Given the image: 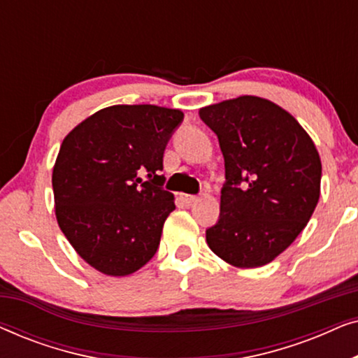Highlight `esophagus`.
<instances>
[{
	"label": "esophagus",
	"mask_w": 358,
	"mask_h": 358,
	"mask_svg": "<svg viewBox=\"0 0 358 358\" xmlns=\"http://www.w3.org/2000/svg\"><path fill=\"white\" fill-rule=\"evenodd\" d=\"M180 199H182V202L184 203H194L195 202V200H197L199 197H197V195H189V194H182V195H180Z\"/></svg>",
	"instance_id": "obj_1"
}]
</instances>
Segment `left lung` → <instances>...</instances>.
I'll list each match as a JSON object with an SVG mask.
<instances>
[{
  "label": "left lung",
  "instance_id": "8db88e82",
  "mask_svg": "<svg viewBox=\"0 0 358 358\" xmlns=\"http://www.w3.org/2000/svg\"><path fill=\"white\" fill-rule=\"evenodd\" d=\"M218 136L224 184L207 244L234 267L266 266L303 231L320 200L321 159L287 110L241 96L199 110Z\"/></svg>",
  "mask_w": 358,
  "mask_h": 358
}]
</instances>
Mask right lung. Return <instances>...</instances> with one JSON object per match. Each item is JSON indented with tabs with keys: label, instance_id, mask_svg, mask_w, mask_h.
Listing matches in <instances>:
<instances>
[{
	"label": "right lung",
	"instance_id": "1",
	"mask_svg": "<svg viewBox=\"0 0 358 358\" xmlns=\"http://www.w3.org/2000/svg\"><path fill=\"white\" fill-rule=\"evenodd\" d=\"M182 120L178 109L112 106L63 140L52 174L58 227L96 271L129 275L158 251L176 208L163 189V156Z\"/></svg>",
	"mask_w": 358,
	"mask_h": 358
}]
</instances>
